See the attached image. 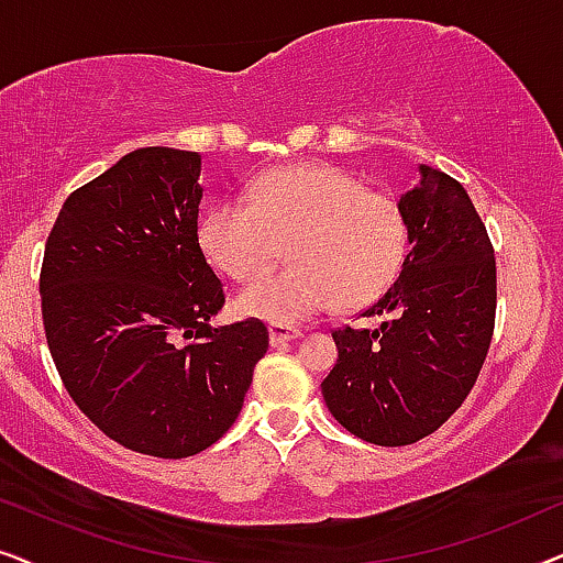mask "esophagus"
<instances>
[{"mask_svg": "<svg viewBox=\"0 0 563 563\" xmlns=\"http://www.w3.org/2000/svg\"><path fill=\"white\" fill-rule=\"evenodd\" d=\"M299 335H302V330L289 328V325H272V328H268V341H272L274 349H279L282 343L295 341V338H299Z\"/></svg>", "mask_w": 563, "mask_h": 563, "instance_id": "1", "label": "esophagus"}]
</instances>
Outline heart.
Listing matches in <instances>:
<instances>
[{
  "instance_id": "heart-1",
  "label": "heart",
  "mask_w": 563,
  "mask_h": 563,
  "mask_svg": "<svg viewBox=\"0 0 563 563\" xmlns=\"http://www.w3.org/2000/svg\"><path fill=\"white\" fill-rule=\"evenodd\" d=\"M207 258L238 282L261 276L289 243V268L238 291L235 312L295 325L338 302L361 310L387 291L410 251V230L397 202L372 195L330 166L268 174L212 207L199 230Z\"/></svg>"
}]
</instances>
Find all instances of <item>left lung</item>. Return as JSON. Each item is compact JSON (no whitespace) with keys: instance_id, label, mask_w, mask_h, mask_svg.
Segmentation results:
<instances>
[{"instance_id":"8db88e82","label":"left lung","mask_w":563,"mask_h":563,"mask_svg":"<svg viewBox=\"0 0 563 563\" xmlns=\"http://www.w3.org/2000/svg\"><path fill=\"white\" fill-rule=\"evenodd\" d=\"M418 172L397 202L410 230L402 274L364 312L384 322L335 330L338 364L320 384L333 418L376 445H407L441 428L472 391L495 330L487 228L456 179L426 164Z\"/></svg>"}]
</instances>
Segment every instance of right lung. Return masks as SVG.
I'll use <instances>...</instances> for the list:
<instances>
[{"mask_svg":"<svg viewBox=\"0 0 563 563\" xmlns=\"http://www.w3.org/2000/svg\"><path fill=\"white\" fill-rule=\"evenodd\" d=\"M199 174L195 151L128 153L66 199L43 256L45 338L68 395L158 459L220 441L268 349L264 322L212 325L225 295L199 249Z\"/></svg>","mask_w":563,"mask_h":563,"instance_id":"obj_1","label":"right lung"}]
</instances>
